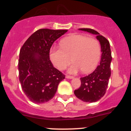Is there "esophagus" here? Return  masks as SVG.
I'll return each mask as SVG.
<instances>
[{
	"mask_svg": "<svg viewBox=\"0 0 131 131\" xmlns=\"http://www.w3.org/2000/svg\"><path fill=\"white\" fill-rule=\"evenodd\" d=\"M66 78H67V79H73V76H70V75H66Z\"/></svg>",
	"mask_w": 131,
	"mask_h": 131,
	"instance_id": "34e87169",
	"label": "esophagus"
}]
</instances>
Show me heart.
Segmentation results:
<instances>
[{
  "instance_id": "obj_1",
  "label": "heart",
  "mask_w": 131,
  "mask_h": 131,
  "mask_svg": "<svg viewBox=\"0 0 131 131\" xmlns=\"http://www.w3.org/2000/svg\"><path fill=\"white\" fill-rule=\"evenodd\" d=\"M61 47H54L50 51V58L55 67L63 70L72 61L68 69L70 73L82 70L89 73L97 67L101 55L100 42L93 38L82 35H72L61 40Z\"/></svg>"
}]
</instances>
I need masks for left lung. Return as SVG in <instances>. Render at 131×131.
<instances>
[{"label":"left lung","mask_w":131,"mask_h":131,"mask_svg":"<svg viewBox=\"0 0 131 131\" xmlns=\"http://www.w3.org/2000/svg\"><path fill=\"white\" fill-rule=\"evenodd\" d=\"M79 30L96 35V39L100 42L102 54L100 64L92 73L80 78L81 85L79 89L74 91V94L77 97L84 102H96L105 95L111 76L112 58L110 42L96 30L91 28Z\"/></svg>","instance_id":"left-lung-1"}]
</instances>
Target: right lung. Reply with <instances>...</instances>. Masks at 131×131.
Wrapping results in <instances>:
<instances>
[{"label":"right lung","mask_w":131,"mask_h":131,"mask_svg":"<svg viewBox=\"0 0 131 131\" xmlns=\"http://www.w3.org/2000/svg\"><path fill=\"white\" fill-rule=\"evenodd\" d=\"M67 30L43 28L25 42L18 61L19 82L26 97L34 103H43L54 96L64 75L55 68L49 58L54 42Z\"/></svg>","instance_id":"add662e5"}]
</instances>
